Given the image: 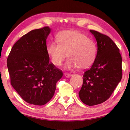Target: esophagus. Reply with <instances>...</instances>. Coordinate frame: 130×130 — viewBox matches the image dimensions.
<instances>
[{"mask_svg":"<svg viewBox=\"0 0 130 130\" xmlns=\"http://www.w3.org/2000/svg\"><path fill=\"white\" fill-rule=\"evenodd\" d=\"M63 74H64L65 76V77H67V78H69V77H70L71 75H72V74H69V73H65Z\"/></svg>","mask_w":130,"mask_h":130,"instance_id":"34e87169","label":"esophagus"}]
</instances>
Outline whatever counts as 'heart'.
I'll return each mask as SVG.
<instances>
[{"instance_id":"1","label":"heart","mask_w":130,"mask_h":130,"mask_svg":"<svg viewBox=\"0 0 130 130\" xmlns=\"http://www.w3.org/2000/svg\"><path fill=\"white\" fill-rule=\"evenodd\" d=\"M56 42L48 43L46 52L52 63L59 67L67 56V69H85L94 61L96 49L94 43L83 33L75 30L64 31L57 36Z\"/></svg>"}]
</instances>
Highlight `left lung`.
Masks as SVG:
<instances>
[{
  "instance_id": "8db88e82",
  "label": "left lung",
  "mask_w": 130,
  "mask_h": 130,
  "mask_svg": "<svg viewBox=\"0 0 130 130\" xmlns=\"http://www.w3.org/2000/svg\"><path fill=\"white\" fill-rule=\"evenodd\" d=\"M97 42L94 62L83 75L79 95L83 103L95 106L106 101L122 79V57L119 48L107 36L90 30Z\"/></svg>"
}]
</instances>
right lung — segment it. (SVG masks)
Instances as JSON below:
<instances>
[{
    "mask_svg": "<svg viewBox=\"0 0 130 130\" xmlns=\"http://www.w3.org/2000/svg\"><path fill=\"white\" fill-rule=\"evenodd\" d=\"M49 27L32 30L13 45L7 59L10 83L24 101L46 104L54 96L62 71L50 62L46 52Z\"/></svg>",
    "mask_w": 130,
    "mask_h": 130,
    "instance_id": "1",
    "label": "right lung"
}]
</instances>
